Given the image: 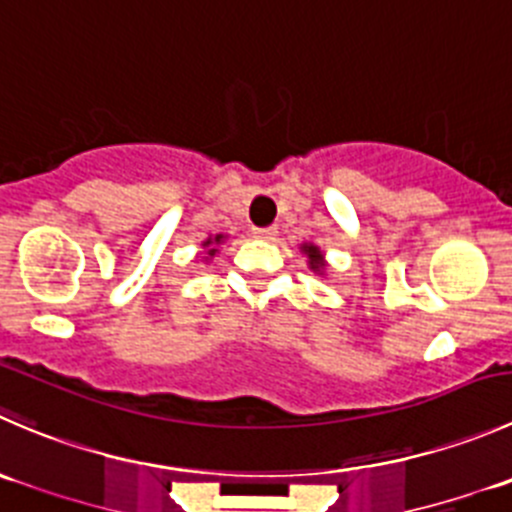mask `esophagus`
I'll return each mask as SVG.
<instances>
[{
	"label": "esophagus",
	"mask_w": 512,
	"mask_h": 512,
	"mask_svg": "<svg viewBox=\"0 0 512 512\" xmlns=\"http://www.w3.org/2000/svg\"><path fill=\"white\" fill-rule=\"evenodd\" d=\"M252 235L260 237V240H275L277 237V227H255Z\"/></svg>",
	"instance_id": "esophagus-1"
}]
</instances>
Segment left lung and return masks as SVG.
I'll list each match as a JSON object with an SVG mask.
<instances>
[{
  "label": "left lung",
  "mask_w": 512,
  "mask_h": 512,
  "mask_svg": "<svg viewBox=\"0 0 512 512\" xmlns=\"http://www.w3.org/2000/svg\"><path fill=\"white\" fill-rule=\"evenodd\" d=\"M305 252H307V255H310V265H312V270H317V267H322V257H320V252H317V247L307 245V247H305Z\"/></svg>",
  "instance_id": "1"
}]
</instances>
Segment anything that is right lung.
<instances>
[{
    "instance_id": "right-lung-1",
    "label": "right lung",
    "mask_w": 512,
    "mask_h": 512,
    "mask_svg": "<svg viewBox=\"0 0 512 512\" xmlns=\"http://www.w3.org/2000/svg\"><path fill=\"white\" fill-rule=\"evenodd\" d=\"M220 240H222V235H217L215 240H207V242H205V247H210L212 242H220ZM215 252H217V250H215V247H212V250H207V255H215Z\"/></svg>"
}]
</instances>
